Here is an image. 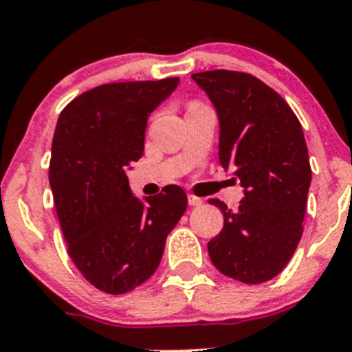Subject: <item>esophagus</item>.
Listing matches in <instances>:
<instances>
[{"label": "esophagus", "instance_id": "obj_1", "mask_svg": "<svg viewBox=\"0 0 352 352\" xmlns=\"http://www.w3.org/2000/svg\"><path fill=\"white\" fill-rule=\"evenodd\" d=\"M202 202L204 200L200 199V197H195V195H192V193H190L188 195V204L192 207H197V206H202Z\"/></svg>", "mask_w": 352, "mask_h": 352}]
</instances>
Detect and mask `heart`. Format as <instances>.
<instances>
[{
  "instance_id": "1",
  "label": "heart",
  "mask_w": 352,
  "mask_h": 352,
  "mask_svg": "<svg viewBox=\"0 0 352 352\" xmlns=\"http://www.w3.org/2000/svg\"><path fill=\"white\" fill-rule=\"evenodd\" d=\"M192 105H200V103H192Z\"/></svg>"
}]
</instances>
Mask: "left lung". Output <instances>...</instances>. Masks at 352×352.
<instances>
[{"mask_svg":"<svg viewBox=\"0 0 352 352\" xmlns=\"http://www.w3.org/2000/svg\"><path fill=\"white\" fill-rule=\"evenodd\" d=\"M219 119V164L243 186L239 209L217 199L224 226L209 243L223 274L256 283L287 266L302 236L311 166L299 119L289 103L257 78L235 70L192 74Z\"/></svg>","mask_w":352,"mask_h":352,"instance_id":"left-lung-1","label":"left lung"}]
</instances>
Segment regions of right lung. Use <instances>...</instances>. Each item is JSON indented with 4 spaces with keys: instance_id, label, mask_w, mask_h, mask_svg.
<instances>
[{
    "instance_id": "right-lung-1",
    "label": "right lung",
    "mask_w": 352,
    "mask_h": 352,
    "mask_svg": "<svg viewBox=\"0 0 352 352\" xmlns=\"http://www.w3.org/2000/svg\"><path fill=\"white\" fill-rule=\"evenodd\" d=\"M178 82L98 86L74 98L56 122L50 160L56 216L70 259L102 292L119 296L146 282L186 210L179 186L140 200L126 176L143 155L148 116Z\"/></svg>"
}]
</instances>
